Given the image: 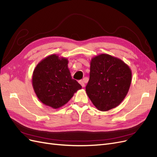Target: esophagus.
I'll use <instances>...</instances> for the list:
<instances>
[{
  "instance_id": "esophagus-1",
  "label": "esophagus",
  "mask_w": 157,
  "mask_h": 157,
  "mask_svg": "<svg viewBox=\"0 0 157 157\" xmlns=\"http://www.w3.org/2000/svg\"><path fill=\"white\" fill-rule=\"evenodd\" d=\"M78 82H79V84H80V85H81L82 88L84 87V85H85V84H84V82L83 81V80H79Z\"/></svg>"
}]
</instances>
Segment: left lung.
I'll use <instances>...</instances> for the list:
<instances>
[{
	"instance_id": "1",
	"label": "left lung",
	"mask_w": 157,
	"mask_h": 157,
	"mask_svg": "<svg viewBox=\"0 0 157 157\" xmlns=\"http://www.w3.org/2000/svg\"><path fill=\"white\" fill-rule=\"evenodd\" d=\"M131 82V69L122 59L101 54L90 61L86 92L99 111H107L119 105L129 91Z\"/></svg>"
}]
</instances>
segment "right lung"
I'll use <instances>...</instances> for the list:
<instances>
[{
    "mask_svg": "<svg viewBox=\"0 0 157 157\" xmlns=\"http://www.w3.org/2000/svg\"><path fill=\"white\" fill-rule=\"evenodd\" d=\"M68 63L67 58L52 54L42 59L33 71V88L45 105L55 109L63 107L82 88L71 77Z\"/></svg>",
    "mask_w": 157,
    "mask_h": 157,
    "instance_id": "right-lung-1",
    "label": "right lung"
}]
</instances>
